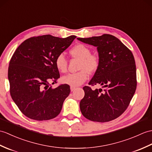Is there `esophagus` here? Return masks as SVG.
<instances>
[{
  "mask_svg": "<svg viewBox=\"0 0 152 152\" xmlns=\"http://www.w3.org/2000/svg\"><path fill=\"white\" fill-rule=\"evenodd\" d=\"M75 89H76V87H75L70 86V91H74Z\"/></svg>",
  "mask_w": 152,
  "mask_h": 152,
  "instance_id": "34e87169",
  "label": "esophagus"
}]
</instances>
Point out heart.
<instances>
[{
    "mask_svg": "<svg viewBox=\"0 0 152 152\" xmlns=\"http://www.w3.org/2000/svg\"><path fill=\"white\" fill-rule=\"evenodd\" d=\"M70 54L74 58L80 59V71L70 73L61 77V82L70 86L76 87L83 83L88 78V73L93 74L99 68L100 59L99 56L91 53V48L83 44L75 45L70 50ZM56 68L61 73L67 71L68 61L64 54H59L55 60Z\"/></svg>",
    "mask_w": 152,
    "mask_h": 152,
    "instance_id": "1",
    "label": "heart"
}]
</instances>
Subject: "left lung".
<instances>
[{
  "label": "left lung",
  "instance_id": "1",
  "mask_svg": "<svg viewBox=\"0 0 152 152\" xmlns=\"http://www.w3.org/2000/svg\"><path fill=\"white\" fill-rule=\"evenodd\" d=\"M77 39L97 47L100 66L89 84H100L104 88L93 90L89 86L83 87L85 96L80 103L81 112L91 121H113L126 110L135 92L137 83L133 55L118 38L110 34Z\"/></svg>",
  "mask_w": 152,
  "mask_h": 152
}]
</instances>
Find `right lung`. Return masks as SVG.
<instances>
[{"label": "right lung", "mask_w": 152, "mask_h": 152, "mask_svg": "<svg viewBox=\"0 0 152 152\" xmlns=\"http://www.w3.org/2000/svg\"><path fill=\"white\" fill-rule=\"evenodd\" d=\"M76 37L60 38L51 35L27 39L13 53L8 67L10 93L19 110L36 121H47L61 112L63 102L70 92V86L57 83L59 70L57 56L66 50Z\"/></svg>", "instance_id": "add662e5"}]
</instances>
